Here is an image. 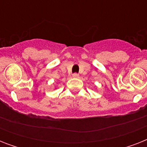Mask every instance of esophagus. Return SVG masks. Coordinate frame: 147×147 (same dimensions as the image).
I'll list each match as a JSON object with an SVG mask.
<instances>
[{"label":"esophagus","mask_w":147,"mask_h":147,"mask_svg":"<svg viewBox=\"0 0 147 147\" xmlns=\"http://www.w3.org/2000/svg\"><path fill=\"white\" fill-rule=\"evenodd\" d=\"M72 76H73L74 78H78V76H79V75H78V73H73Z\"/></svg>","instance_id":"esophagus-1"}]
</instances>
